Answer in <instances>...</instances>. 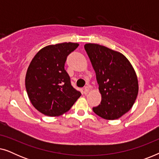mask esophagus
I'll list each match as a JSON object with an SVG mask.
<instances>
[{
  "label": "esophagus",
  "instance_id": "esophagus-1",
  "mask_svg": "<svg viewBox=\"0 0 159 159\" xmlns=\"http://www.w3.org/2000/svg\"><path fill=\"white\" fill-rule=\"evenodd\" d=\"M89 91H90V88H89L88 86L84 87V95H87Z\"/></svg>",
  "mask_w": 159,
  "mask_h": 159
}]
</instances>
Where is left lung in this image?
I'll use <instances>...</instances> for the list:
<instances>
[{"instance_id":"1","label":"left lung","mask_w":159,"mask_h":159,"mask_svg":"<svg viewBox=\"0 0 159 159\" xmlns=\"http://www.w3.org/2000/svg\"><path fill=\"white\" fill-rule=\"evenodd\" d=\"M96 74L101 102L93 107L95 114L114 120L129 111L138 93V82L133 67L123 54L94 43L84 45Z\"/></svg>"}]
</instances>
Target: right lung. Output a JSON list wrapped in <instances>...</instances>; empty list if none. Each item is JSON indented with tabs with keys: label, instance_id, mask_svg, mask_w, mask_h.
Listing matches in <instances>:
<instances>
[{
	"label": "right lung",
	"instance_id": "add662e5",
	"mask_svg": "<svg viewBox=\"0 0 159 159\" xmlns=\"http://www.w3.org/2000/svg\"><path fill=\"white\" fill-rule=\"evenodd\" d=\"M78 46L75 43L48 45L34 56L28 67L25 77L28 97L34 107L44 115H62L81 95L71 85L64 69L67 56Z\"/></svg>",
	"mask_w": 159,
	"mask_h": 159
}]
</instances>
